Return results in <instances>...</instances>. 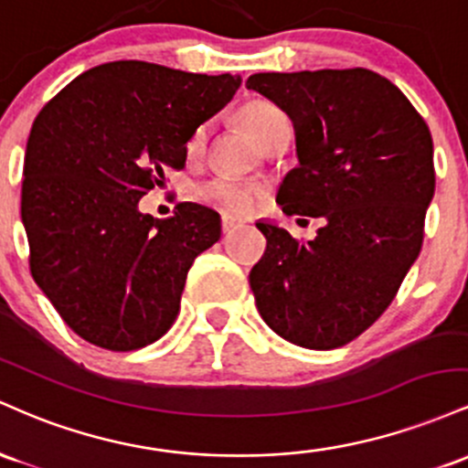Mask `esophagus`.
<instances>
[{"instance_id":"34e87169","label":"esophagus","mask_w":468,"mask_h":468,"mask_svg":"<svg viewBox=\"0 0 468 468\" xmlns=\"http://www.w3.org/2000/svg\"><path fill=\"white\" fill-rule=\"evenodd\" d=\"M220 228H223V234H232L236 228H240V220H236L232 217H223V220H220Z\"/></svg>"}]
</instances>
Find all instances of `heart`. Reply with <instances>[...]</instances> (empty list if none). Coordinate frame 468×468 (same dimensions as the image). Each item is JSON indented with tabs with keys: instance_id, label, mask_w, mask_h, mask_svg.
Instances as JSON below:
<instances>
[{
	"instance_id": "1",
	"label": "heart",
	"mask_w": 468,
	"mask_h": 468,
	"mask_svg": "<svg viewBox=\"0 0 468 468\" xmlns=\"http://www.w3.org/2000/svg\"><path fill=\"white\" fill-rule=\"evenodd\" d=\"M287 119L282 114V110L274 106L271 101H250L248 106L240 110V121H243L245 128L250 130V134L256 141L265 139L270 134V130L274 128L278 121ZM207 139V125H198L194 128V133L187 139L186 150L190 156L201 154V150L206 148ZM197 197L201 201L209 203V206L223 209V212L234 214V217H248V214L256 212L262 203H265V187L256 186L250 181H239V178H228V176H217L209 178V181L201 183L197 187Z\"/></svg>"
}]
</instances>
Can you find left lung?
Segmentation results:
<instances>
[{"instance_id":"8db88e82","label":"left lung","mask_w":468,"mask_h":468,"mask_svg":"<svg viewBox=\"0 0 468 468\" xmlns=\"http://www.w3.org/2000/svg\"><path fill=\"white\" fill-rule=\"evenodd\" d=\"M245 86L290 114L298 167L282 212L323 218L316 239L256 223L267 248L250 271L262 320L307 349H335L387 312L424 239L433 141L400 88L367 68L259 72Z\"/></svg>"}]
</instances>
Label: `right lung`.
<instances>
[{"label":"right lung","instance_id":"add662e5","mask_svg":"<svg viewBox=\"0 0 468 468\" xmlns=\"http://www.w3.org/2000/svg\"><path fill=\"white\" fill-rule=\"evenodd\" d=\"M240 77L110 61L72 79L37 114L26 145L22 220L30 274L88 343L134 351L181 309L187 271L220 239L198 203L139 212V198L186 167V144L232 101Z\"/></svg>","mask_w":468,"mask_h":468}]
</instances>
